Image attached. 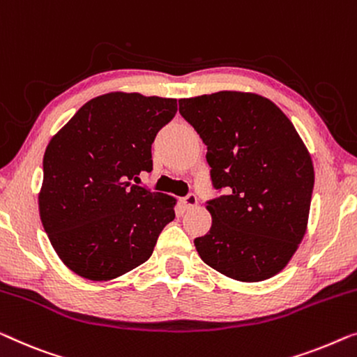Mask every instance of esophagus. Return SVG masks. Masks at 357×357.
I'll return each mask as SVG.
<instances>
[{
	"label": "esophagus",
	"instance_id": "34e87169",
	"mask_svg": "<svg viewBox=\"0 0 357 357\" xmlns=\"http://www.w3.org/2000/svg\"><path fill=\"white\" fill-rule=\"evenodd\" d=\"M182 204H183V209H191V208H195L196 204H198V198H196V195L195 193H188L187 196H185V198L182 199Z\"/></svg>",
	"mask_w": 357,
	"mask_h": 357
}]
</instances>
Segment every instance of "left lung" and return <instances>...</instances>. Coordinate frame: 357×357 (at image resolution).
I'll return each instance as SVG.
<instances>
[{
	"mask_svg": "<svg viewBox=\"0 0 357 357\" xmlns=\"http://www.w3.org/2000/svg\"><path fill=\"white\" fill-rule=\"evenodd\" d=\"M208 146L213 227L195 238L206 264L240 282L282 271L306 234L314 167L283 112L255 93L219 91L178 101Z\"/></svg>",
	"mask_w": 357,
	"mask_h": 357,
	"instance_id": "obj_1",
	"label": "left lung"
}]
</instances>
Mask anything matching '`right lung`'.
<instances>
[{
    "instance_id": "obj_1",
    "label": "right lung",
    "mask_w": 357,
    "mask_h": 357,
    "mask_svg": "<svg viewBox=\"0 0 357 357\" xmlns=\"http://www.w3.org/2000/svg\"><path fill=\"white\" fill-rule=\"evenodd\" d=\"M177 100L107 93L85 102L43 156V229L61 261L89 280H111L149 259L175 219L172 196L132 183L151 172V144Z\"/></svg>"
}]
</instances>
